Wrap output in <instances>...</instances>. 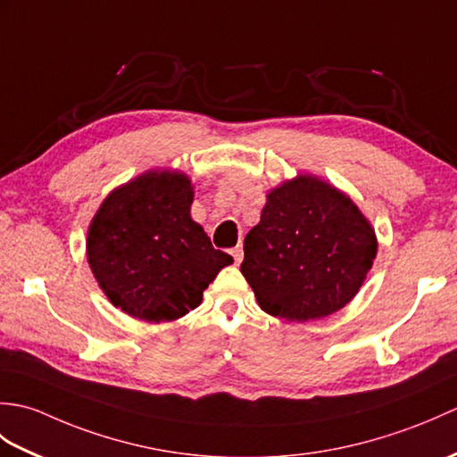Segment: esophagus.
Here are the masks:
<instances>
[{"label": "esophagus", "instance_id": "obj_1", "mask_svg": "<svg viewBox=\"0 0 457 457\" xmlns=\"http://www.w3.org/2000/svg\"><path fill=\"white\" fill-rule=\"evenodd\" d=\"M231 255H234L236 265H239V263H241V259H244V249H241V245H237V247L231 249Z\"/></svg>", "mask_w": 457, "mask_h": 457}]
</instances>
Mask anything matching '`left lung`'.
Masks as SVG:
<instances>
[{
    "instance_id": "left-lung-1",
    "label": "left lung",
    "mask_w": 457,
    "mask_h": 457,
    "mask_svg": "<svg viewBox=\"0 0 457 457\" xmlns=\"http://www.w3.org/2000/svg\"><path fill=\"white\" fill-rule=\"evenodd\" d=\"M377 247L371 221L344 190L296 174L267 192L261 221L245 236L241 275L263 312L310 322L352 303Z\"/></svg>"
}]
</instances>
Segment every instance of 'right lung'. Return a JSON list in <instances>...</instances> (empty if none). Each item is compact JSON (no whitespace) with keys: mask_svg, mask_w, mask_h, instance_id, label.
<instances>
[{"mask_svg":"<svg viewBox=\"0 0 457 457\" xmlns=\"http://www.w3.org/2000/svg\"><path fill=\"white\" fill-rule=\"evenodd\" d=\"M194 184L177 169H151L113 188L88 226L86 257L104 295L145 322H172L234 263L190 216Z\"/></svg>","mask_w":457,"mask_h":457,"instance_id":"1","label":"right lung"}]
</instances>
